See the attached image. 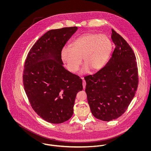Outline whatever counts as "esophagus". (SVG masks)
I'll use <instances>...</instances> for the list:
<instances>
[{"label": "esophagus", "mask_w": 151, "mask_h": 151, "mask_svg": "<svg viewBox=\"0 0 151 151\" xmlns=\"http://www.w3.org/2000/svg\"><path fill=\"white\" fill-rule=\"evenodd\" d=\"M81 79H83V89L86 88V81L84 80L83 78H81Z\"/></svg>", "instance_id": "obj_1"}]
</instances>
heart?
<instances>
[{
	"label": "heart",
	"mask_w": 151,
	"mask_h": 151,
	"mask_svg": "<svg viewBox=\"0 0 151 151\" xmlns=\"http://www.w3.org/2000/svg\"><path fill=\"white\" fill-rule=\"evenodd\" d=\"M111 50L112 43L108 36L88 33L75 38L70 48L63 47L61 58L67 69L72 73L79 70L82 58L86 65L83 72H87L89 69L96 72L105 65Z\"/></svg>",
	"instance_id": "heart-1"
}]
</instances>
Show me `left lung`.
Listing matches in <instances>:
<instances>
[{
  "instance_id": "obj_1",
  "label": "left lung",
  "mask_w": 151,
  "mask_h": 151,
  "mask_svg": "<svg viewBox=\"0 0 151 151\" xmlns=\"http://www.w3.org/2000/svg\"><path fill=\"white\" fill-rule=\"evenodd\" d=\"M115 49L101 70L84 77L86 92L91 112L104 121L117 119L124 114L133 99L138 83L135 53L122 36L111 29Z\"/></svg>"
}]
</instances>
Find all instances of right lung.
<instances>
[{
	"label": "right lung",
	"mask_w": 151,
	"mask_h": 151,
	"mask_svg": "<svg viewBox=\"0 0 151 151\" xmlns=\"http://www.w3.org/2000/svg\"><path fill=\"white\" fill-rule=\"evenodd\" d=\"M77 27L50 30L34 44L24 63L23 84L29 103L47 122L59 124L70 119L82 80L63 66L61 51Z\"/></svg>",
	"instance_id": "add662e5"
}]
</instances>
